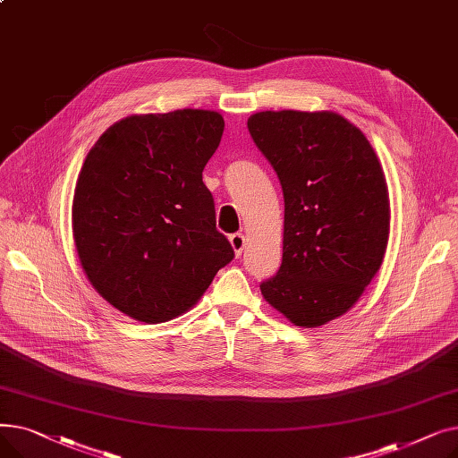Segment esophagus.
Returning a JSON list of instances; mask_svg holds the SVG:
<instances>
[{
    "label": "esophagus",
    "instance_id": "34e87169",
    "mask_svg": "<svg viewBox=\"0 0 458 458\" xmlns=\"http://www.w3.org/2000/svg\"><path fill=\"white\" fill-rule=\"evenodd\" d=\"M230 245H232L235 256H242V252H243V249H245V235L239 233V232H237V233H232V235H230Z\"/></svg>",
    "mask_w": 458,
    "mask_h": 458
}]
</instances>
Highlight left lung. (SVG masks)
I'll list each match as a JSON object with an SVG mask.
<instances>
[{"mask_svg":"<svg viewBox=\"0 0 458 458\" xmlns=\"http://www.w3.org/2000/svg\"><path fill=\"white\" fill-rule=\"evenodd\" d=\"M247 128L284 192V254L259 290L297 327L344 316L382 266L390 197L378 157L334 111H261Z\"/></svg>","mask_w":458,"mask_h":458,"instance_id":"left-lung-1","label":"left lung"}]
</instances>
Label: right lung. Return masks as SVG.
I'll list each match as a JSON object with an SVG mask.
<instances>
[{
    "label": "right lung",
    "mask_w": 458,
    "mask_h": 458,
    "mask_svg": "<svg viewBox=\"0 0 458 458\" xmlns=\"http://www.w3.org/2000/svg\"><path fill=\"white\" fill-rule=\"evenodd\" d=\"M223 131L216 111L131 114L85 157L72 202L76 252L94 290L135 321L185 314L233 258L202 182Z\"/></svg>",
    "instance_id": "obj_1"
}]
</instances>
